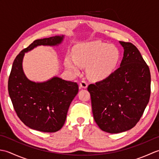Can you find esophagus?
Here are the masks:
<instances>
[{"label":"esophagus","instance_id":"obj_1","mask_svg":"<svg viewBox=\"0 0 159 159\" xmlns=\"http://www.w3.org/2000/svg\"><path fill=\"white\" fill-rule=\"evenodd\" d=\"M87 85H88V84H87V83L85 81V80H82V81L80 83V87H82V88H84V89L87 88Z\"/></svg>","mask_w":159,"mask_h":159}]
</instances>
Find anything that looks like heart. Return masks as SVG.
<instances>
[{"label": "heart", "instance_id": "obj_1", "mask_svg": "<svg viewBox=\"0 0 159 159\" xmlns=\"http://www.w3.org/2000/svg\"><path fill=\"white\" fill-rule=\"evenodd\" d=\"M74 59L68 57L66 66L74 72L79 65L87 67V74L94 80H102L112 74L119 63L120 50L116 46L100 42H92L79 46L74 52Z\"/></svg>", "mask_w": 159, "mask_h": 159}]
</instances>
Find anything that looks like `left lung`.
<instances>
[{
  "label": "left lung",
  "mask_w": 159,
  "mask_h": 159,
  "mask_svg": "<svg viewBox=\"0 0 159 159\" xmlns=\"http://www.w3.org/2000/svg\"><path fill=\"white\" fill-rule=\"evenodd\" d=\"M120 43L124 48L120 67L105 79L87 87L94 120L109 133H122L135 126L151 92L149 67L139 50L132 43Z\"/></svg>",
  "instance_id": "1"
}]
</instances>
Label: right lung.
<instances>
[{
  "label": "right lung",
  "mask_w": 159,
  "mask_h": 159,
  "mask_svg": "<svg viewBox=\"0 0 159 159\" xmlns=\"http://www.w3.org/2000/svg\"><path fill=\"white\" fill-rule=\"evenodd\" d=\"M63 38L35 40L17 55L9 77L8 92L17 116L26 126L43 133H55L63 127L79 85L57 76L42 83L31 81L24 73L22 60L25 52L38 46H58Z\"/></svg>",
  "instance_id": "obj_1"
}]
</instances>
